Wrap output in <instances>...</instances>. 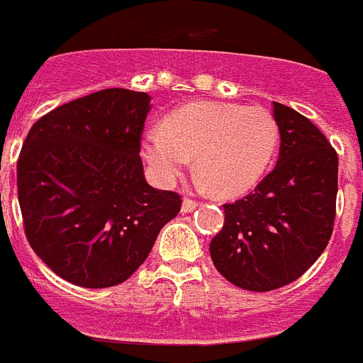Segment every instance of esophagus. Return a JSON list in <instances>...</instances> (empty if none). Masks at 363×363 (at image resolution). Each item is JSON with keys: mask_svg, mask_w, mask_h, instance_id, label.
<instances>
[{"mask_svg": "<svg viewBox=\"0 0 363 363\" xmlns=\"http://www.w3.org/2000/svg\"><path fill=\"white\" fill-rule=\"evenodd\" d=\"M196 208H197V203L194 201V199H188V197H186V199L182 201V208H181V211L184 212V214H186V212L196 211Z\"/></svg>", "mask_w": 363, "mask_h": 363, "instance_id": "obj_1", "label": "esophagus"}]
</instances>
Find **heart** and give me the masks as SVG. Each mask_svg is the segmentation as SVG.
Wrapping results in <instances>:
<instances>
[{
	"label": "heart",
	"mask_w": 363,
	"mask_h": 363,
	"mask_svg": "<svg viewBox=\"0 0 363 363\" xmlns=\"http://www.w3.org/2000/svg\"><path fill=\"white\" fill-rule=\"evenodd\" d=\"M278 143V123L261 106L201 100L147 130L141 149L162 182H175L196 156L197 177L216 196L237 197L257 186Z\"/></svg>",
	"instance_id": "1"
}]
</instances>
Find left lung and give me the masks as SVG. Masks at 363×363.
Masks as SVG:
<instances>
[{
  "label": "left lung",
  "instance_id": "left-lung-1",
  "mask_svg": "<svg viewBox=\"0 0 363 363\" xmlns=\"http://www.w3.org/2000/svg\"><path fill=\"white\" fill-rule=\"evenodd\" d=\"M279 158L242 199L223 205L225 222L211 240L216 270L246 291L293 284L325 252L337 196V152L298 111L274 102Z\"/></svg>",
  "mask_w": 363,
  "mask_h": 363
}]
</instances>
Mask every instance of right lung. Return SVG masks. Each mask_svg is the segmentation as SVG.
Listing matches in <instances>:
<instances>
[{"label":"right lung","mask_w":363,"mask_h":363,"mask_svg":"<svg viewBox=\"0 0 363 363\" xmlns=\"http://www.w3.org/2000/svg\"><path fill=\"white\" fill-rule=\"evenodd\" d=\"M151 96L102 89L35 123L16 164L29 246L59 278L123 284L143 264L181 196L149 186L140 141Z\"/></svg>","instance_id":"obj_1"}]
</instances>
